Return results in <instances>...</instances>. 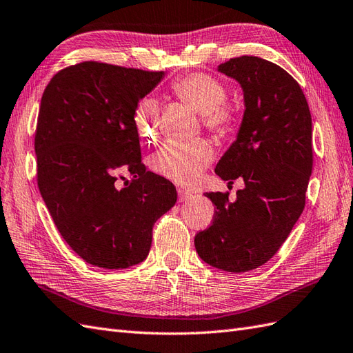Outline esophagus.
Segmentation results:
<instances>
[{"instance_id":"obj_1","label":"esophagus","mask_w":353,"mask_h":353,"mask_svg":"<svg viewBox=\"0 0 353 353\" xmlns=\"http://www.w3.org/2000/svg\"><path fill=\"white\" fill-rule=\"evenodd\" d=\"M178 199H179L181 203H183V202H188L190 199H193V194L185 192V190H183V188H178Z\"/></svg>"}]
</instances>
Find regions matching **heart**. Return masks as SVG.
Segmentation results:
<instances>
[{"label": "heart", "instance_id": "1", "mask_svg": "<svg viewBox=\"0 0 353 353\" xmlns=\"http://www.w3.org/2000/svg\"><path fill=\"white\" fill-rule=\"evenodd\" d=\"M174 97L202 116L208 130L225 137L234 129L236 112L225 105V85L212 75L193 72L170 84ZM160 103L153 97L142 98L133 111V125L142 141H154L160 129ZM214 150L209 142H169L150 157V168L160 176L179 185H193L211 165Z\"/></svg>", "mask_w": 353, "mask_h": 353}]
</instances>
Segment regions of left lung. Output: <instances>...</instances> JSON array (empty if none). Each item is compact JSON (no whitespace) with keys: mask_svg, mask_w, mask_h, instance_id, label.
<instances>
[{"mask_svg":"<svg viewBox=\"0 0 353 353\" xmlns=\"http://www.w3.org/2000/svg\"><path fill=\"white\" fill-rule=\"evenodd\" d=\"M216 70L239 83L245 111L215 174L228 184L242 178L245 187L234 202L205 194L216 211L194 246L212 268L242 273L268 263L303 212L313 165L312 116L299 83L276 63L241 56Z\"/></svg>","mask_w":353,"mask_h":353,"instance_id":"1","label":"left lung"}]
</instances>
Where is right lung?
<instances>
[{"label":"right lung","mask_w":353,"mask_h":353,"mask_svg":"<svg viewBox=\"0 0 353 353\" xmlns=\"http://www.w3.org/2000/svg\"><path fill=\"white\" fill-rule=\"evenodd\" d=\"M165 72L81 62L59 71L43 93L35 132L38 188L72 251L101 269L144 261L153 225L176 190L141 163L137 103ZM128 173L129 186H119Z\"/></svg>","instance_id":"1"}]
</instances>
